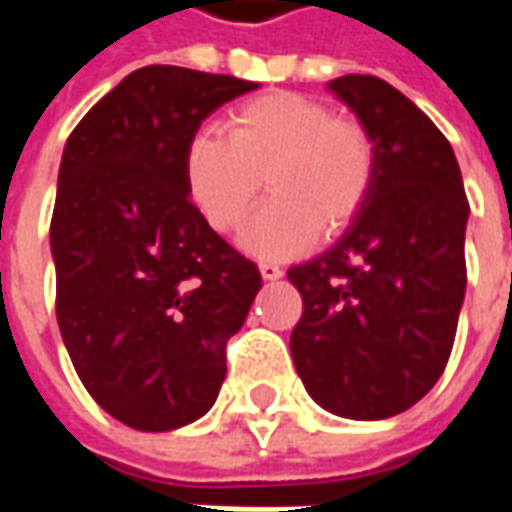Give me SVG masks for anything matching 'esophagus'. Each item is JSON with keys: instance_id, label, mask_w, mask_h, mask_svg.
Returning a JSON list of instances; mask_svg holds the SVG:
<instances>
[{"instance_id": "obj_1", "label": "esophagus", "mask_w": 512, "mask_h": 512, "mask_svg": "<svg viewBox=\"0 0 512 512\" xmlns=\"http://www.w3.org/2000/svg\"><path fill=\"white\" fill-rule=\"evenodd\" d=\"M260 274H263V279H268V282H274V279L282 277V268H279L277 263H268V260H263V263H260Z\"/></svg>"}]
</instances>
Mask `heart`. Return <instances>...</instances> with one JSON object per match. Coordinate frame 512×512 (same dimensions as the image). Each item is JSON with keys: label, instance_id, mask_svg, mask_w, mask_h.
Here are the masks:
<instances>
[{"label": "heart", "instance_id": "heart-1", "mask_svg": "<svg viewBox=\"0 0 512 512\" xmlns=\"http://www.w3.org/2000/svg\"><path fill=\"white\" fill-rule=\"evenodd\" d=\"M186 189L219 233L244 222L263 186L266 205L241 233L257 257H288L354 219L376 175V145L356 120L296 93H268L235 109L227 139L211 131L186 147Z\"/></svg>", "mask_w": 512, "mask_h": 512}]
</instances>
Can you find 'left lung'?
<instances>
[{
    "label": "left lung",
    "mask_w": 512,
    "mask_h": 512,
    "mask_svg": "<svg viewBox=\"0 0 512 512\" xmlns=\"http://www.w3.org/2000/svg\"><path fill=\"white\" fill-rule=\"evenodd\" d=\"M376 145V175L340 241L288 271L304 299L290 354L310 397L345 419H386L447 367L466 293L461 167L419 106L376 76L329 82Z\"/></svg>",
    "instance_id": "1"
}]
</instances>
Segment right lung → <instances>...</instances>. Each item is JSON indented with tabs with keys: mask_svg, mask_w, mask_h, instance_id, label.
I'll return each instance as SVG.
<instances>
[{
	"mask_svg": "<svg viewBox=\"0 0 512 512\" xmlns=\"http://www.w3.org/2000/svg\"><path fill=\"white\" fill-rule=\"evenodd\" d=\"M260 84L178 65L128 73L65 142L51 216L57 323L84 389L145 433L216 403L224 348L263 285L189 200L202 120Z\"/></svg>",
	"mask_w": 512,
	"mask_h": 512,
	"instance_id": "add662e5",
	"label": "right lung"
}]
</instances>
